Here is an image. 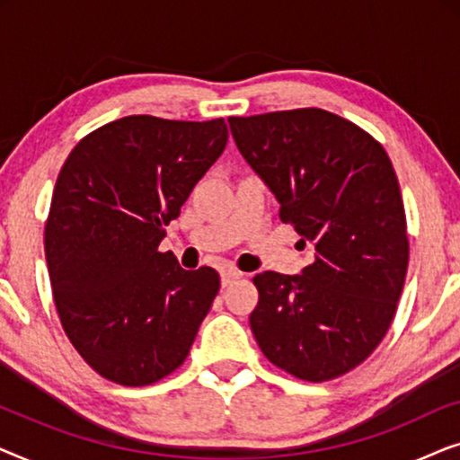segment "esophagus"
I'll list each match as a JSON object with an SVG mask.
<instances>
[{"mask_svg": "<svg viewBox=\"0 0 460 460\" xmlns=\"http://www.w3.org/2000/svg\"><path fill=\"white\" fill-rule=\"evenodd\" d=\"M238 279H243V272H238V270H234V268L222 270V287H228Z\"/></svg>", "mask_w": 460, "mask_h": 460, "instance_id": "1", "label": "esophagus"}]
</instances>
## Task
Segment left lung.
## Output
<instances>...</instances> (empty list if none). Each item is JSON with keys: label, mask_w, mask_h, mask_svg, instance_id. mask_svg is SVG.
<instances>
[{"label": "left lung", "mask_w": 460, "mask_h": 460, "mask_svg": "<svg viewBox=\"0 0 460 460\" xmlns=\"http://www.w3.org/2000/svg\"><path fill=\"white\" fill-rule=\"evenodd\" d=\"M251 169L280 203L312 261L261 272L249 324L263 356L304 381L362 364L392 324L408 268L406 216L385 148L323 109L230 117Z\"/></svg>", "instance_id": "1"}]
</instances>
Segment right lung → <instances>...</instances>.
I'll use <instances>...</instances> for the list:
<instances>
[{
	"label": "right lung",
	"mask_w": 460,
	"mask_h": 460,
	"mask_svg": "<svg viewBox=\"0 0 460 460\" xmlns=\"http://www.w3.org/2000/svg\"><path fill=\"white\" fill-rule=\"evenodd\" d=\"M226 142L224 119L131 115L62 165L43 234L49 282L66 337L104 379L150 385L186 360L219 274L180 268L159 243Z\"/></svg>",
	"instance_id": "obj_1"
}]
</instances>
